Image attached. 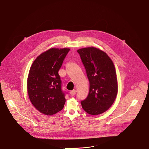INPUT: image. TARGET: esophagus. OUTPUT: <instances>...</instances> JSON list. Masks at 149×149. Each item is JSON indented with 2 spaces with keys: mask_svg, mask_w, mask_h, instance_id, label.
I'll return each mask as SVG.
<instances>
[{
  "mask_svg": "<svg viewBox=\"0 0 149 149\" xmlns=\"http://www.w3.org/2000/svg\"><path fill=\"white\" fill-rule=\"evenodd\" d=\"M76 93H77V90H72V91H70V95H71L72 96H74Z\"/></svg>",
  "mask_w": 149,
  "mask_h": 149,
  "instance_id": "obj_1",
  "label": "esophagus"
}]
</instances>
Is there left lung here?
Returning <instances> with one entry per match:
<instances>
[{
	"label": "left lung",
	"mask_w": 149,
	"mask_h": 149,
	"mask_svg": "<svg viewBox=\"0 0 149 149\" xmlns=\"http://www.w3.org/2000/svg\"><path fill=\"white\" fill-rule=\"evenodd\" d=\"M90 82L87 97L80 102L88 114L97 115L107 111L116 97L118 87L114 64L103 51L94 47L77 50Z\"/></svg>",
	"instance_id": "8db88e82"
}]
</instances>
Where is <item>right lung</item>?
Returning a JSON list of instances; mask_svg holds the SVG:
<instances>
[{
  "label": "right lung",
  "mask_w": 149,
  "mask_h": 149,
  "mask_svg": "<svg viewBox=\"0 0 149 149\" xmlns=\"http://www.w3.org/2000/svg\"><path fill=\"white\" fill-rule=\"evenodd\" d=\"M70 49L52 48L37 58L29 70L27 89L29 99L41 113L53 115L66 102L58 71Z\"/></svg>",
  "instance_id": "add662e5"
}]
</instances>
